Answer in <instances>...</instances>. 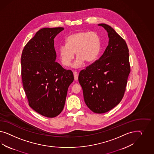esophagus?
I'll use <instances>...</instances> for the list:
<instances>
[{"instance_id": "esophagus-1", "label": "esophagus", "mask_w": 154, "mask_h": 154, "mask_svg": "<svg viewBox=\"0 0 154 154\" xmlns=\"http://www.w3.org/2000/svg\"><path fill=\"white\" fill-rule=\"evenodd\" d=\"M73 75H74V78H75V80H77L78 79V77H79V75H78L77 72H73Z\"/></svg>"}]
</instances>
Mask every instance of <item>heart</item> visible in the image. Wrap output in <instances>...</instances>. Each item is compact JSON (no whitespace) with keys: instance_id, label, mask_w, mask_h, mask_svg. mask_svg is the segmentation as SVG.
<instances>
[{"instance_id":"obj_1","label":"heart","mask_w":154,"mask_h":154,"mask_svg":"<svg viewBox=\"0 0 154 154\" xmlns=\"http://www.w3.org/2000/svg\"><path fill=\"white\" fill-rule=\"evenodd\" d=\"M100 42L97 34L89 32H79L70 35L66 39V45L60 47L59 52L61 63L65 66L70 65L77 56L73 64L79 68L84 61L90 63L97 59L100 51Z\"/></svg>"}]
</instances>
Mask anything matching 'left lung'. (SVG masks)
I'll use <instances>...</instances> for the list:
<instances>
[{
  "label": "left lung",
  "mask_w": 154,
  "mask_h": 154,
  "mask_svg": "<svg viewBox=\"0 0 154 154\" xmlns=\"http://www.w3.org/2000/svg\"><path fill=\"white\" fill-rule=\"evenodd\" d=\"M99 25L107 32L108 45L98 60L79 72V81L87 106L94 113H103L121 102L131 66L125 41L110 26Z\"/></svg>",
  "instance_id": "1"
}]
</instances>
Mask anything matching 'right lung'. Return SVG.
Instances as JSON below:
<instances>
[{"mask_svg": "<svg viewBox=\"0 0 154 154\" xmlns=\"http://www.w3.org/2000/svg\"><path fill=\"white\" fill-rule=\"evenodd\" d=\"M62 27L40 29L24 47L21 77L29 105L43 116L52 118L63 111L73 72L56 60L54 38Z\"/></svg>", "mask_w": 154, "mask_h": 154, "instance_id": "add662e5", "label": "right lung"}]
</instances>
